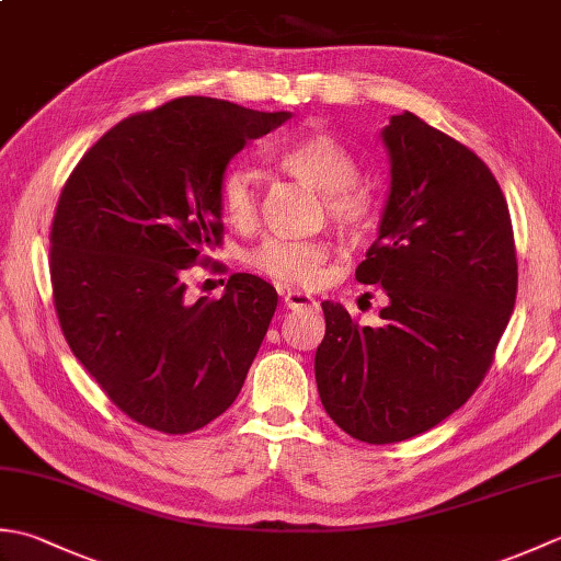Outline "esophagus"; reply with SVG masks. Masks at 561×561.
<instances>
[{"instance_id": "1", "label": "esophagus", "mask_w": 561, "mask_h": 561, "mask_svg": "<svg viewBox=\"0 0 561 561\" xmlns=\"http://www.w3.org/2000/svg\"><path fill=\"white\" fill-rule=\"evenodd\" d=\"M282 299H284V306L291 308V311H301V308H313L316 306V299H313L311 294L296 291V289L284 291Z\"/></svg>"}]
</instances>
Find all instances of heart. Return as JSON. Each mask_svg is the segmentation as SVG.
Instances as JSON below:
<instances>
[{"label":"heart","mask_w":561,"mask_h":561,"mask_svg":"<svg viewBox=\"0 0 561 561\" xmlns=\"http://www.w3.org/2000/svg\"><path fill=\"white\" fill-rule=\"evenodd\" d=\"M274 163L289 175L299 178L323 193L328 217L342 231L354 233L371 219V195L356 185L359 165L350 149L330 133H311L287 141L272 151ZM219 207L236 229H250L257 221L255 175L243 163L226 165L219 178ZM328 245L323 241H291V238H267L260 243L248 262L257 272L291 287H311L323 274Z\"/></svg>","instance_id":"b5f03b06"}]
</instances>
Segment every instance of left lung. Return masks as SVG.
I'll return each instance as SVG.
<instances>
[{"instance_id":"left-lung-1","label":"left lung","mask_w":561,"mask_h":561,"mask_svg":"<svg viewBox=\"0 0 561 561\" xmlns=\"http://www.w3.org/2000/svg\"><path fill=\"white\" fill-rule=\"evenodd\" d=\"M380 137L390 193L356 279L386 289L383 325L323 301L316 383L342 432L396 444L478 390L514 313L518 265L506 197L478 153L408 111Z\"/></svg>"}]
</instances>
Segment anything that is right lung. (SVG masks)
Instances as JSON below:
<instances>
[{"instance_id":"add662e5","label":"right lung","mask_w":561,"mask_h":561,"mask_svg":"<svg viewBox=\"0 0 561 561\" xmlns=\"http://www.w3.org/2000/svg\"><path fill=\"white\" fill-rule=\"evenodd\" d=\"M289 117L175 99L108 129L65 183L50 231L59 328L129 420L190 434L241 392L277 291L238 272L221 299L193 304L185 274L221 243L224 169Z\"/></svg>"}]
</instances>
